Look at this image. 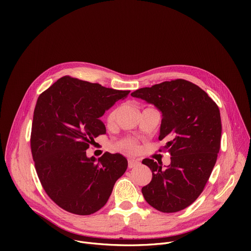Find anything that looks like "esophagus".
I'll return each mask as SVG.
<instances>
[{"instance_id": "esophagus-1", "label": "esophagus", "mask_w": 251, "mask_h": 251, "mask_svg": "<svg viewBox=\"0 0 251 251\" xmlns=\"http://www.w3.org/2000/svg\"><path fill=\"white\" fill-rule=\"evenodd\" d=\"M141 165L140 161L136 160V159H128V167L130 169H133V168H137Z\"/></svg>"}]
</instances>
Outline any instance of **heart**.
<instances>
[{"label":"heart","instance_id":"heart-1","mask_svg":"<svg viewBox=\"0 0 251 251\" xmlns=\"http://www.w3.org/2000/svg\"><path fill=\"white\" fill-rule=\"evenodd\" d=\"M117 113H118V108L113 109L109 113L108 117H107V121H108L109 124L114 123V121L116 119V116H117ZM118 149L122 152L128 153V154H133V153H136L138 151L139 145H138V143L133 139H124V140H122L121 142L118 143Z\"/></svg>","mask_w":251,"mask_h":251}]
</instances>
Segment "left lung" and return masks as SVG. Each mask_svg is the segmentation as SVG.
Wrapping results in <instances>:
<instances>
[{"label":"left lung","instance_id":"left-lung-1","mask_svg":"<svg viewBox=\"0 0 251 251\" xmlns=\"http://www.w3.org/2000/svg\"><path fill=\"white\" fill-rule=\"evenodd\" d=\"M162 112L159 140L171 154V164L144 159L152 181L142 188L146 201L162 212H176L201 194L221 148L222 120L218 105L198 85L176 79L131 93Z\"/></svg>","mask_w":251,"mask_h":251}]
</instances>
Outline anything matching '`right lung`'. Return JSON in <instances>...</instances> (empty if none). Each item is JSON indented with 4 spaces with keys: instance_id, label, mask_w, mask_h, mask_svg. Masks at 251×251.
<instances>
[{
    "instance_id": "obj_1",
    "label": "right lung",
    "mask_w": 251,
    "mask_h": 251,
    "mask_svg": "<svg viewBox=\"0 0 251 251\" xmlns=\"http://www.w3.org/2000/svg\"><path fill=\"white\" fill-rule=\"evenodd\" d=\"M129 92L63 76L39 96L31 126L32 159L44 190L64 210L79 216L96 212L127 170L121 154L106 152L96 160L86 150L106 133L99 118Z\"/></svg>"
}]
</instances>
